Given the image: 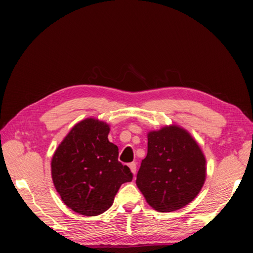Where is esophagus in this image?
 Segmentation results:
<instances>
[{
	"mask_svg": "<svg viewBox=\"0 0 253 253\" xmlns=\"http://www.w3.org/2000/svg\"><path fill=\"white\" fill-rule=\"evenodd\" d=\"M128 167H129V169H131L132 173L136 174V171H137V165H136V163H131V164L128 165Z\"/></svg>",
	"mask_w": 253,
	"mask_h": 253,
	"instance_id": "esophagus-1",
	"label": "esophagus"
}]
</instances>
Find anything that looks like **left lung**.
Here are the masks:
<instances>
[{"label":"left lung","instance_id":"obj_1","mask_svg":"<svg viewBox=\"0 0 253 253\" xmlns=\"http://www.w3.org/2000/svg\"><path fill=\"white\" fill-rule=\"evenodd\" d=\"M205 178L203 152L185 129L174 126L148 134V154L136 183L152 208L159 212L182 208L200 193Z\"/></svg>","mask_w":253,"mask_h":253}]
</instances>
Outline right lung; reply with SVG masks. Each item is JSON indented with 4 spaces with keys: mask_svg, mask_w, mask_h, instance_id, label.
I'll return each mask as SVG.
<instances>
[{
    "mask_svg": "<svg viewBox=\"0 0 253 253\" xmlns=\"http://www.w3.org/2000/svg\"><path fill=\"white\" fill-rule=\"evenodd\" d=\"M109 126L97 119L76 125L51 160L53 185L64 204L85 216L99 215L113 205L122 183L133 173L118 160V147L110 142Z\"/></svg>",
    "mask_w": 253,
    "mask_h": 253,
    "instance_id": "1",
    "label": "right lung"
}]
</instances>
